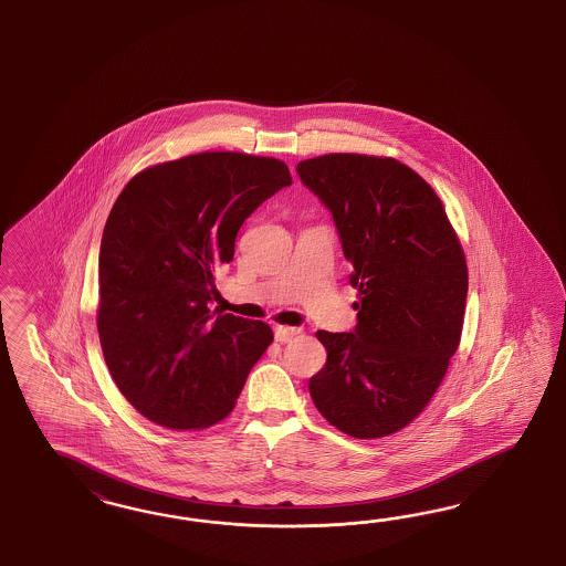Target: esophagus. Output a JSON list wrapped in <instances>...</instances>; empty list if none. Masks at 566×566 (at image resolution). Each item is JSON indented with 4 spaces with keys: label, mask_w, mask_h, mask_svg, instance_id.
Listing matches in <instances>:
<instances>
[{
    "label": "esophagus",
    "mask_w": 566,
    "mask_h": 566,
    "mask_svg": "<svg viewBox=\"0 0 566 566\" xmlns=\"http://www.w3.org/2000/svg\"><path fill=\"white\" fill-rule=\"evenodd\" d=\"M296 334H301V329L298 327L291 326H275L274 327V336L277 343H289L292 340Z\"/></svg>",
    "instance_id": "esophagus-1"
}]
</instances>
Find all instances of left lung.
<instances>
[{"mask_svg": "<svg viewBox=\"0 0 566 566\" xmlns=\"http://www.w3.org/2000/svg\"><path fill=\"white\" fill-rule=\"evenodd\" d=\"M296 171L332 211L359 291L355 332L315 334L327 359L308 392L344 433L390 436L428 407L461 343V240L436 190L395 157L319 155Z\"/></svg>", "mask_w": 566, "mask_h": 566, "instance_id": "obj_1", "label": "left lung"}]
</instances>
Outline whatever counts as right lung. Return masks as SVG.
Instances as JSON below:
<instances>
[{"instance_id": "1", "label": "right lung", "mask_w": 566, "mask_h": 566, "mask_svg": "<svg viewBox=\"0 0 566 566\" xmlns=\"http://www.w3.org/2000/svg\"><path fill=\"white\" fill-rule=\"evenodd\" d=\"M292 185L275 157L206 151L138 171L103 228L97 329L124 398L168 429L226 419L272 327L209 305L242 222Z\"/></svg>"}]
</instances>
